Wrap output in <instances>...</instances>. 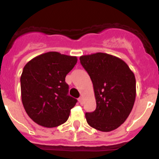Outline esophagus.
I'll return each instance as SVG.
<instances>
[{
	"mask_svg": "<svg viewBox=\"0 0 159 159\" xmlns=\"http://www.w3.org/2000/svg\"><path fill=\"white\" fill-rule=\"evenodd\" d=\"M79 102H80V104H83V102H84V99H83V97H80V98H79Z\"/></svg>",
	"mask_w": 159,
	"mask_h": 159,
	"instance_id": "1",
	"label": "esophagus"
}]
</instances>
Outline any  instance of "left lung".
<instances>
[{"label":"left lung","mask_w":159,"mask_h":159,"mask_svg":"<svg viewBox=\"0 0 159 159\" xmlns=\"http://www.w3.org/2000/svg\"><path fill=\"white\" fill-rule=\"evenodd\" d=\"M93 84L96 108L85 114L93 128L108 132L123 124L131 111L136 96L134 73L121 59L107 53L80 57Z\"/></svg>","instance_id":"1"}]
</instances>
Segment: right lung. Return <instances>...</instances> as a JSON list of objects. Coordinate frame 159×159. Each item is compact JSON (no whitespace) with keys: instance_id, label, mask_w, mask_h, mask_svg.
<instances>
[{"instance_id":"right-lung-1","label":"right lung","mask_w":159,"mask_h":159,"mask_svg":"<svg viewBox=\"0 0 159 159\" xmlns=\"http://www.w3.org/2000/svg\"><path fill=\"white\" fill-rule=\"evenodd\" d=\"M76 63V57L49 52L25 66L20 76L22 103L35 123L55 127L67 121L77 99L68 95L65 77Z\"/></svg>"}]
</instances>
